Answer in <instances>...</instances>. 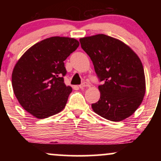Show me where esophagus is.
I'll return each mask as SVG.
<instances>
[{
  "label": "esophagus",
  "mask_w": 161,
  "mask_h": 161,
  "mask_svg": "<svg viewBox=\"0 0 161 161\" xmlns=\"http://www.w3.org/2000/svg\"><path fill=\"white\" fill-rule=\"evenodd\" d=\"M88 86H89V84H88V83L86 82H83V83H82V84L79 85V87L80 88H86V87H88Z\"/></svg>",
  "instance_id": "obj_1"
}]
</instances>
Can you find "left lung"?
<instances>
[{
  "mask_svg": "<svg viewBox=\"0 0 161 161\" xmlns=\"http://www.w3.org/2000/svg\"><path fill=\"white\" fill-rule=\"evenodd\" d=\"M79 42L102 82L98 86L99 101L92 104L94 111L110 121L130 116L145 94V72L139 57L123 42L104 34L85 37Z\"/></svg>",
  "mask_w": 161,
  "mask_h": 161,
  "instance_id": "8db88e82",
  "label": "left lung"
}]
</instances>
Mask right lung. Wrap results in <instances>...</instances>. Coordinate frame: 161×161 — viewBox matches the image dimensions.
I'll return each mask as SVG.
<instances>
[{
	"instance_id": "right-lung-1",
	"label": "right lung",
	"mask_w": 161,
	"mask_h": 161,
	"mask_svg": "<svg viewBox=\"0 0 161 161\" xmlns=\"http://www.w3.org/2000/svg\"><path fill=\"white\" fill-rule=\"evenodd\" d=\"M67 37H51L30 47L20 57L12 73V86L23 108L38 119L58 114L72 92L64 83V60L79 47Z\"/></svg>"
}]
</instances>
